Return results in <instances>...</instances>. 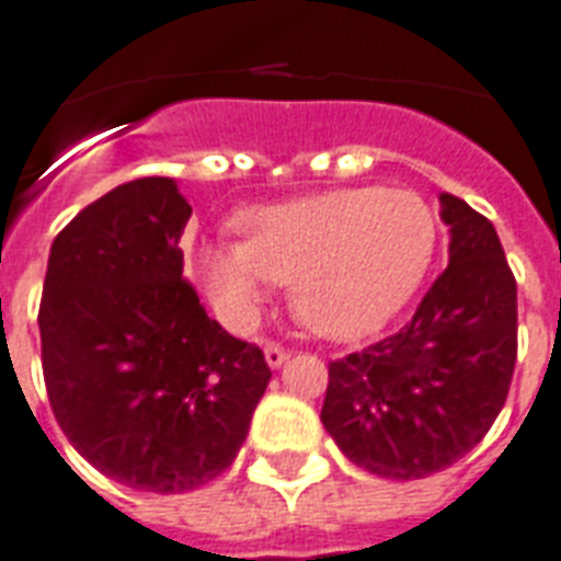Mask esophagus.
<instances>
[{
  "label": "esophagus",
  "instance_id": "34e87169",
  "mask_svg": "<svg viewBox=\"0 0 561 561\" xmlns=\"http://www.w3.org/2000/svg\"><path fill=\"white\" fill-rule=\"evenodd\" d=\"M263 354H266V363H270L272 368H277V366H284L286 363V357H289V352H286L284 346H280V343H266V346H263Z\"/></svg>",
  "mask_w": 561,
  "mask_h": 561
}]
</instances>
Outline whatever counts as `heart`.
I'll list each match as a JSON object with an SVG mask.
<instances>
[{
    "mask_svg": "<svg viewBox=\"0 0 561 561\" xmlns=\"http://www.w3.org/2000/svg\"><path fill=\"white\" fill-rule=\"evenodd\" d=\"M238 243H207L193 275L229 327L255 320L266 284H289L291 309L323 337H360L394 318L423 284L437 221L409 190L346 186L243 209Z\"/></svg>",
    "mask_w": 561,
    "mask_h": 561,
    "instance_id": "b5f03b06",
    "label": "heart"
}]
</instances>
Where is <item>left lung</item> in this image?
I'll list each match as a JSON object with an SVG mask.
<instances>
[{"label": "left lung", "mask_w": 561, "mask_h": 561, "mask_svg": "<svg viewBox=\"0 0 561 561\" xmlns=\"http://www.w3.org/2000/svg\"><path fill=\"white\" fill-rule=\"evenodd\" d=\"M448 266L391 337L329 363L320 420L354 466L423 480L480 443L516 363V280L485 215L443 193Z\"/></svg>", "instance_id": "8db88e82"}]
</instances>
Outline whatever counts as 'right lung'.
Here are the masks:
<instances>
[{
	"instance_id": "add662e5",
	"label": "right lung",
	"mask_w": 561,
	"mask_h": 561,
	"mask_svg": "<svg viewBox=\"0 0 561 561\" xmlns=\"http://www.w3.org/2000/svg\"><path fill=\"white\" fill-rule=\"evenodd\" d=\"M190 215L172 179L110 190L56 234L39 306L56 423L104 477L152 494L227 471L272 377L184 277Z\"/></svg>"
}]
</instances>
